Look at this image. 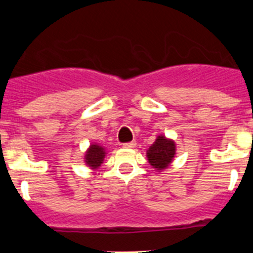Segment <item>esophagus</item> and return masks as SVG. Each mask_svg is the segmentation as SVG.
Returning <instances> with one entry per match:
<instances>
[{
	"label": "esophagus",
	"instance_id": "obj_1",
	"mask_svg": "<svg viewBox=\"0 0 253 253\" xmlns=\"http://www.w3.org/2000/svg\"><path fill=\"white\" fill-rule=\"evenodd\" d=\"M136 143L134 142H128V143H124V147L125 148H134Z\"/></svg>",
	"mask_w": 253,
	"mask_h": 253
}]
</instances>
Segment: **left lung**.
Returning a JSON list of instances; mask_svg holds the SVG:
<instances>
[{"label":"left lung","mask_w":253,"mask_h":253,"mask_svg":"<svg viewBox=\"0 0 253 253\" xmlns=\"http://www.w3.org/2000/svg\"><path fill=\"white\" fill-rule=\"evenodd\" d=\"M175 155V143L167 139L164 136H159L154 144L148 149L147 157L150 165L157 170L167 169Z\"/></svg>","instance_id":"8db88e82"}]
</instances>
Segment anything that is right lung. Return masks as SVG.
<instances>
[{
	"mask_svg": "<svg viewBox=\"0 0 253 253\" xmlns=\"http://www.w3.org/2000/svg\"><path fill=\"white\" fill-rule=\"evenodd\" d=\"M105 149L98 144L90 145L85 154V163L86 165L91 168V169H96L101 165L104 158H105Z\"/></svg>",
	"mask_w": 253,
	"mask_h": 253,
	"instance_id": "right-lung-1",
	"label": "right lung"
}]
</instances>
